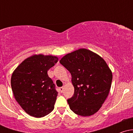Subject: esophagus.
Returning a JSON list of instances; mask_svg holds the SVG:
<instances>
[{
  "label": "esophagus",
  "mask_w": 133,
  "mask_h": 133,
  "mask_svg": "<svg viewBox=\"0 0 133 133\" xmlns=\"http://www.w3.org/2000/svg\"><path fill=\"white\" fill-rule=\"evenodd\" d=\"M59 90H60L61 92H63V90H64V87H61V88H59Z\"/></svg>",
  "instance_id": "1"
}]
</instances>
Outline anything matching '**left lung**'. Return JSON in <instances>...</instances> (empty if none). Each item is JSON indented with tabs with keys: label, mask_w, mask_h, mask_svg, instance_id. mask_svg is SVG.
<instances>
[{
	"label": "left lung",
	"mask_w": 133,
	"mask_h": 133,
	"mask_svg": "<svg viewBox=\"0 0 133 133\" xmlns=\"http://www.w3.org/2000/svg\"><path fill=\"white\" fill-rule=\"evenodd\" d=\"M59 62L72 76L74 94L68 99L70 109L81 116L97 112L109 95L112 82V71L106 61L94 52L79 49Z\"/></svg>",
	"instance_id": "obj_1"
}]
</instances>
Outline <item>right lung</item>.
<instances>
[{
  "mask_svg": "<svg viewBox=\"0 0 133 133\" xmlns=\"http://www.w3.org/2000/svg\"><path fill=\"white\" fill-rule=\"evenodd\" d=\"M57 61V56L34 54L21 62L12 74L15 99L31 116L44 117L54 109L58 92L47 71Z\"/></svg>",
  "mask_w": 133,
  "mask_h": 133,
  "instance_id": "1",
  "label": "right lung"
}]
</instances>
